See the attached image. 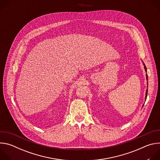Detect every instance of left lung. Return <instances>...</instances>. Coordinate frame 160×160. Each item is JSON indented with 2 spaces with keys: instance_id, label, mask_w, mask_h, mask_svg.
<instances>
[{
  "instance_id": "obj_1",
  "label": "left lung",
  "mask_w": 160,
  "mask_h": 160,
  "mask_svg": "<svg viewBox=\"0 0 160 160\" xmlns=\"http://www.w3.org/2000/svg\"><path fill=\"white\" fill-rule=\"evenodd\" d=\"M144 68H145V70H146V71H147V70H146V66H145V65H144ZM146 76H147V77H146V78H147V80H148V75H146ZM147 95H148V90H147V91H146V100Z\"/></svg>"
}]
</instances>
